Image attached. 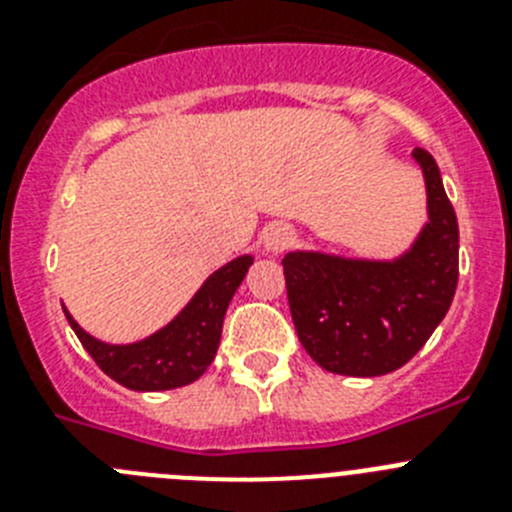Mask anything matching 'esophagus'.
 I'll use <instances>...</instances> for the list:
<instances>
[{
  "label": "esophagus",
  "mask_w": 512,
  "mask_h": 512,
  "mask_svg": "<svg viewBox=\"0 0 512 512\" xmlns=\"http://www.w3.org/2000/svg\"><path fill=\"white\" fill-rule=\"evenodd\" d=\"M292 241H295V233H292L287 225H274V228L266 230L264 235V243L269 251H282V248H287Z\"/></svg>",
  "instance_id": "1"
}]
</instances>
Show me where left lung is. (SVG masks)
Returning a JSON list of instances; mask_svg holds the SVG:
<instances>
[{"mask_svg":"<svg viewBox=\"0 0 512 512\" xmlns=\"http://www.w3.org/2000/svg\"><path fill=\"white\" fill-rule=\"evenodd\" d=\"M428 189V223L397 261L287 253V300L312 361L346 377H379L408 364L449 312L459 282V225L441 171L413 151Z\"/></svg>","mask_w":512,"mask_h":512,"instance_id":"obj_1","label":"left lung"}]
</instances>
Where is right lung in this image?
<instances>
[{"label": "right lung", "instance_id": "obj_1", "mask_svg": "<svg viewBox=\"0 0 512 512\" xmlns=\"http://www.w3.org/2000/svg\"><path fill=\"white\" fill-rule=\"evenodd\" d=\"M251 264V256H241L217 269L166 328L130 346H110L97 341L79 328L69 310L63 312L81 346L87 348L89 356L107 377L135 392L174 390L200 379L212 364L220 346L225 310Z\"/></svg>", "mask_w": 512, "mask_h": 512}]
</instances>
